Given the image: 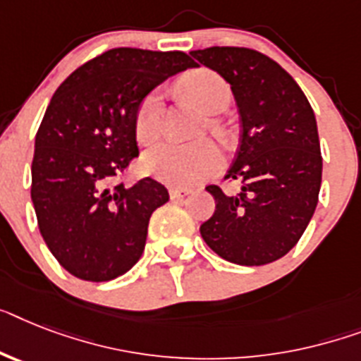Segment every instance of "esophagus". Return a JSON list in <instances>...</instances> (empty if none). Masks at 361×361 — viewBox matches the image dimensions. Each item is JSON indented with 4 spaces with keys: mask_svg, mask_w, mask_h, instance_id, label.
Segmentation results:
<instances>
[{
    "mask_svg": "<svg viewBox=\"0 0 361 361\" xmlns=\"http://www.w3.org/2000/svg\"><path fill=\"white\" fill-rule=\"evenodd\" d=\"M190 193H192V190H186V188H169V197L173 199V201L184 199Z\"/></svg>",
    "mask_w": 361,
    "mask_h": 361,
    "instance_id": "esophagus-1",
    "label": "esophagus"
}]
</instances>
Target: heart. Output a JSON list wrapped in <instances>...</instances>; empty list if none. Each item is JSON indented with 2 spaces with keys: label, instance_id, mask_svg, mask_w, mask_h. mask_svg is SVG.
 I'll list each match as a JSON object with an SVG mask.
<instances>
[{
  "label": "heart",
  "instance_id": "b5f03b06",
  "mask_svg": "<svg viewBox=\"0 0 361 361\" xmlns=\"http://www.w3.org/2000/svg\"><path fill=\"white\" fill-rule=\"evenodd\" d=\"M180 90L201 109L210 114L221 112L231 101V88L227 80L216 71L201 68L193 70L180 79ZM162 121V94L159 90L149 92L140 101L134 112V136L140 144H151L159 138ZM214 129L219 125L212 123ZM223 166L221 149L212 140H201L193 144L164 142L154 145L144 157V169L160 183L175 188H192L204 183Z\"/></svg>",
  "mask_w": 361,
  "mask_h": 361
}]
</instances>
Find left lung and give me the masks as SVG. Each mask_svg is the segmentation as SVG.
<instances>
[{
    "label": "left lung",
    "mask_w": 361,
    "mask_h": 361,
    "mask_svg": "<svg viewBox=\"0 0 361 361\" xmlns=\"http://www.w3.org/2000/svg\"><path fill=\"white\" fill-rule=\"evenodd\" d=\"M192 56L231 85L241 123L225 175L241 190L207 186L216 210L201 236L232 264H271L297 245L317 207L323 157L314 110L293 77L264 53L214 46Z\"/></svg>",
    "instance_id": "1"
}]
</instances>
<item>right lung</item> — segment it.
Returning <instances> with one entry per match:
<instances>
[{
  "label": "right lung",
  "mask_w": 361,
  "mask_h": 361,
  "mask_svg": "<svg viewBox=\"0 0 361 361\" xmlns=\"http://www.w3.org/2000/svg\"><path fill=\"white\" fill-rule=\"evenodd\" d=\"M193 66L183 51L114 47L53 94L35 138L31 199L47 249L80 281H112L144 252L149 217L169 193L151 177L130 188L116 178L138 159L140 101Z\"/></svg>",
  "instance_id": "add662e5"
}]
</instances>
